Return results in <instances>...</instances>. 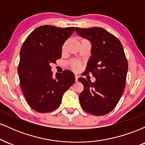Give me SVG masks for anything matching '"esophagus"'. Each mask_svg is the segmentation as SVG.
Wrapping results in <instances>:
<instances>
[{
  "mask_svg": "<svg viewBox=\"0 0 145 145\" xmlns=\"http://www.w3.org/2000/svg\"><path fill=\"white\" fill-rule=\"evenodd\" d=\"M78 78H79V76L78 75H75V80H76V82H77Z\"/></svg>",
  "mask_w": 145,
  "mask_h": 145,
  "instance_id": "obj_1",
  "label": "esophagus"
}]
</instances>
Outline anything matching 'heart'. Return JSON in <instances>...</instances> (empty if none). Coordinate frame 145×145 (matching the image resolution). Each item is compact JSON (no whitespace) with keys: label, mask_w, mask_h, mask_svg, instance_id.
<instances>
[{"label":"heart","mask_w":145,"mask_h":145,"mask_svg":"<svg viewBox=\"0 0 145 145\" xmlns=\"http://www.w3.org/2000/svg\"><path fill=\"white\" fill-rule=\"evenodd\" d=\"M87 41V39H80V42H82V41ZM67 41H66V42H65L64 44H63V47H62L63 51H64L65 49V47H66V46H67ZM69 67H71V69L75 71H79L80 69H81V67H82V63L80 62V61H76V60H73V61H71L69 63Z\"/></svg>","instance_id":"1"}]
</instances>
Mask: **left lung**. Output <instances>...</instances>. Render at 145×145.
I'll return each instance as SVG.
<instances>
[{
  "instance_id": "1",
  "label": "left lung",
  "mask_w": 145,
  "mask_h": 145,
  "mask_svg": "<svg viewBox=\"0 0 145 145\" xmlns=\"http://www.w3.org/2000/svg\"><path fill=\"white\" fill-rule=\"evenodd\" d=\"M76 31L92 44V56L84 73L95 78L93 83L78 78L84 85L79 95L81 107L91 114L104 115L115 108L125 87L128 63L123 48L117 37L102 28L76 27Z\"/></svg>"
}]
</instances>
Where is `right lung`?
Here are the masks:
<instances>
[{"label":"right lung","instance_id":"add662e5","mask_svg":"<svg viewBox=\"0 0 145 145\" xmlns=\"http://www.w3.org/2000/svg\"><path fill=\"white\" fill-rule=\"evenodd\" d=\"M74 27L44 25L33 31L21 48L18 75L28 104L38 112H49L59 107L64 93L75 82L69 70L53 76L51 63L61 59L62 46Z\"/></svg>","mask_w":145,"mask_h":145}]
</instances>
